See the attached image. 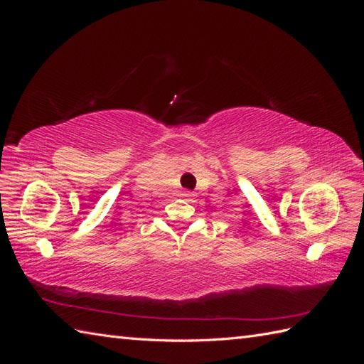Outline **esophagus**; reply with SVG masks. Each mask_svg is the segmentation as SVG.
Segmentation results:
<instances>
[{
  "label": "esophagus",
  "instance_id": "1",
  "mask_svg": "<svg viewBox=\"0 0 364 364\" xmlns=\"http://www.w3.org/2000/svg\"><path fill=\"white\" fill-rule=\"evenodd\" d=\"M186 196H188V197H190V196H191V194H190V193H186Z\"/></svg>",
  "mask_w": 364,
  "mask_h": 364
}]
</instances>
